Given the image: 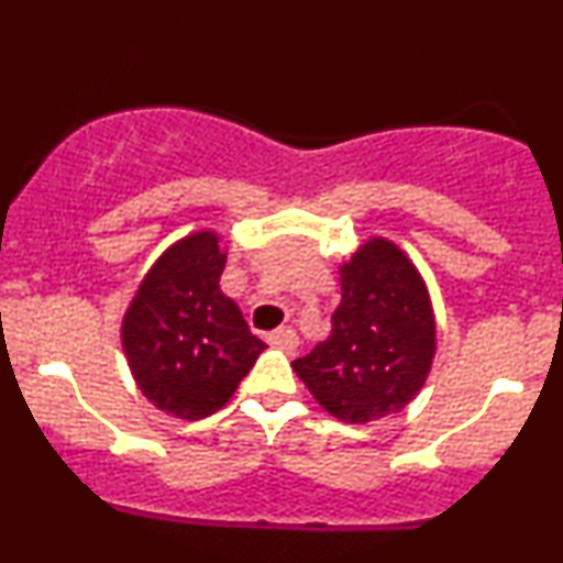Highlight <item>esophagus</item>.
<instances>
[{
  "mask_svg": "<svg viewBox=\"0 0 563 563\" xmlns=\"http://www.w3.org/2000/svg\"><path fill=\"white\" fill-rule=\"evenodd\" d=\"M267 344L286 349V352H294V349L299 346V335H296L294 328H277V331L267 333Z\"/></svg>",
  "mask_w": 563,
  "mask_h": 563,
  "instance_id": "esophagus-1",
  "label": "esophagus"
}]
</instances>
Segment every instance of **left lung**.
<instances>
[{"mask_svg": "<svg viewBox=\"0 0 563 563\" xmlns=\"http://www.w3.org/2000/svg\"><path fill=\"white\" fill-rule=\"evenodd\" d=\"M434 335L421 275L397 245L376 238L341 267L331 333L294 360V371L331 416L367 423L421 391Z\"/></svg>", "mask_w": 563, "mask_h": 563, "instance_id": "1", "label": "left lung"}]
</instances>
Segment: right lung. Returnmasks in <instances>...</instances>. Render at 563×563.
Returning a JSON list of instances; mask_svg holds the SVG:
<instances>
[{"instance_id":"1","label":"right lung","mask_w":563,"mask_h":563,"mask_svg":"<svg viewBox=\"0 0 563 563\" xmlns=\"http://www.w3.org/2000/svg\"><path fill=\"white\" fill-rule=\"evenodd\" d=\"M224 262L214 232L172 245L147 273L121 331L142 394L187 421L228 405L267 349L219 290Z\"/></svg>"}]
</instances>
